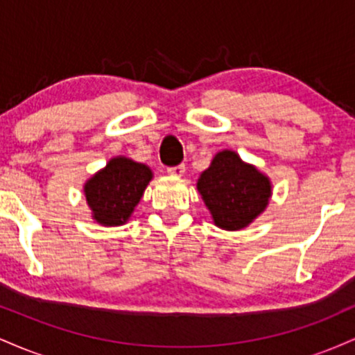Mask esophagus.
<instances>
[{
    "label": "esophagus",
    "instance_id": "esophagus-1",
    "mask_svg": "<svg viewBox=\"0 0 355 355\" xmlns=\"http://www.w3.org/2000/svg\"><path fill=\"white\" fill-rule=\"evenodd\" d=\"M166 172H168L170 175H173V177H182V175L185 173V165L180 164L177 166H168V168H166Z\"/></svg>",
    "mask_w": 355,
    "mask_h": 355
}]
</instances>
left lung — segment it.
<instances>
[{"mask_svg":"<svg viewBox=\"0 0 355 355\" xmlns=\"http://www.w3.org/2000/svg\"><path fill=\"white\" fill-rule=\"evenodd\" d=\"M215 225L240 230L267 209L272 195L268 177L248 165L232 150H222L197 182Z\"/></svg>","mask_w":355,"mask_h":355,"instance_id":"1","label":"left lung"}]
</instances>
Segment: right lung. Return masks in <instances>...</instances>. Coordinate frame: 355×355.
<instances>
[{
    "mask_svg": "<svg viewBox=\"0 0 355 355\" xmlns=\"http://www.w3.org/2000/svg\"><path fill=\"white\" fill-rule=\"evenodd\" d=\"M150 166L132 158L115 157L85 183L92 217L105 227L123 225L152 180Z\"/></svg>",
    "mask_w": 355,
    "mask_h": 355,
    "instance_id": "obj_1",
    "label": "right lung"
}]
</instances>
